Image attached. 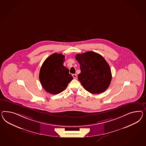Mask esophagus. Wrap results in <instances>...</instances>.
Wrapping results in <instances>:
<instances>
[{
	"label": "esophagus",
	"mask_w": 146,
	"mask_h": 146,
	"mask_svg": "<svg viewBox=\"0 0 146 146\" xmlns=\"http://www.w3.org/2000/svg\"><path fill=\"white\" fill-rule=\"evenodd\" d=\"M72 76H73V78L74 79H76V78H77V75L76 74H73L72 75Z\"/></svg>",
	"instance_id": "1"
}]
</instances>
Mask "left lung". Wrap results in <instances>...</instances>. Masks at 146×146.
I'll return each instance as SVG.
<instances>
[{
    "label": "left lung",
    "instance_id": "1",
    "mask_svg": "<svg viewBox=\"0 0 146 146\" xmlns=\"http://www.w3.org/2000/svg\"><path fill=\"white\" fill-rule=\"evenodd\" d=\"M81 73L78 80L83 88L91 94H100L106 91L111 80L110 65L97 52L88 51L75 56Z\"/></svg>",
    "mask_w": 146,
    "mask_h": 146
}]
</instances>
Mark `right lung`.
Segmentation results:
<instances>
[{
  "mask_svg": "<svg viewBox=\"0 0 146 146\" xmlns=\"http://www.w3.org/2000/svg\"><path fill=\"white\" fill-rule=\"evenodd\" d=\"M65 56L54 53L44 61L40 70L39 80L47 92L57 95L62 92L73 80L67 67L63 65Z\"/></svg>",
  "mask_w": 146,
  "mask_h": 146,
  "instance_id": "add662e5",
  "label": "right lung"
}]
</instances>
